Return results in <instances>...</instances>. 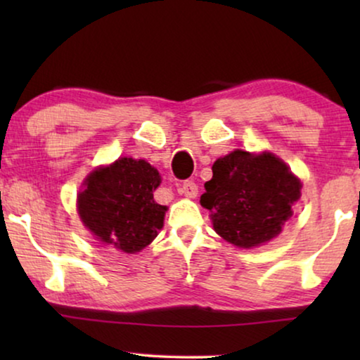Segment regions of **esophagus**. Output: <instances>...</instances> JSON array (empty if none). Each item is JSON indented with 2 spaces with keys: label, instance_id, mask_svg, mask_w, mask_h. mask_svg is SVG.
I'll list each match as a JSON object with an SVG mask.
<instances>
[{
  "label": "esophagus",
  "instance_id": "obj_1",
  "mask_svg": "<svg viewBox=\"0 0 360 360\" xmlns=\"http://www.w3.org/2000/svg\"><path fill=\"white\" fill-rule=\"evenodd\" d=\"M179 191H180V195L188 196V198H195V196L198 195V185H196L193 180H186L180 185Z\"/></svg>",
  "mask_w": 360,
  "mask_h": 360
}]
</instances>
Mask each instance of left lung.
I'll use <instances>...</instances> for the list:
<instances>
[{
  "label": "left lung",
  "mask_w": 360,
  "mask_h": 360,
  "mask_svg": "<svg viewBox=\"0 0 360 360\" xmlns=\"http://www.w3.org/2000/svg\"><path fill=\"white\" fill-rule=\"evenodd\" d=\"M205 190L200 203L211 211L216 233L248 249L282 233L302 184L274 154L238 149L214 162Z\"/></svg>",
  "instance_id": "left-lung-1"
}]
</instances>
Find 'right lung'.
I'll return each instance as SVG.
<instances>
[{"mask_svg": "<svg viewBox=\"0 0 360 360\" xmlns=\"http://www.w3.org/2000/svg\"><path fill=\"white\" fill-rule=\"evenodd\" d=\"M159 185L160 175L150 164L122 157L88 176L78 193V214L98 240L139 252L164 226L167 206L154 200Z\"/></svg>", "mask_w": 360, "mask_h": 360, "instance_id": "1", "label": "right lung"}]
</instances>
